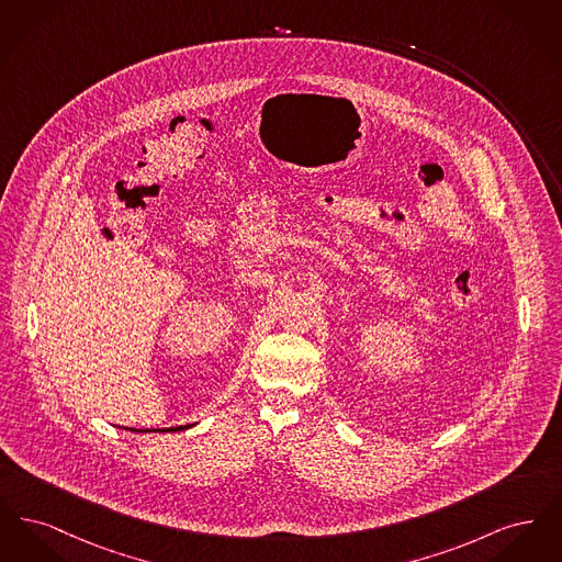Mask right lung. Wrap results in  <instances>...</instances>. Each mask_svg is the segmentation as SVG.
Wrapping results in <instances>:
<instances>
[{"instance_id":"add662e5","label":"right lung","mask_w":562,"mask_h":562,"mask_svg":"<svg viewBox=\"0 0 562 562\" xmlns=\"http://www.w3.org/2000/svg\"><path fill=\"white\" fill-rule=\"evenodd\" d=\"M195 424H189V426H179V428H151V429H134L131 428V431H179V429H189L193 428Z\"/></svg>"}]
</instances>
